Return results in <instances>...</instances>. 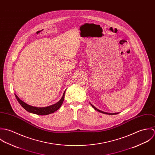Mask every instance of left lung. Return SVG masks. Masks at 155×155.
<instances>
[{
    "instance_id": "obj_1",
    "label": "left lung",
    "mask_w": 155,
    "mask_h": 155,
    "mask_svg": "<svg viewBox=\"0 0 155 155\" xmlns=\"http://www.w3.org/2000/svg\"><path fill=\"white\" fill-rule=\"evenodd\" d=\"M91 105L92 106V107L95 109V110H96L97 111H99V112H100V113H104V114H118V113H107V112H104V111H103L100 110H98V109H97L95 107H94L92 104H91Z\"/></svg>"
}]
</instances>
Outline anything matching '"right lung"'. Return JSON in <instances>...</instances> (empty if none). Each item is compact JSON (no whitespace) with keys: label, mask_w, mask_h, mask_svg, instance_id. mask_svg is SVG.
Returning a JSON list of instances; mask_svg holds the SVG:
<instances>
[{"label":"right lung","mask_w":155,"mask_h":155,"mask_svg":"<svg viewBox=\"0 0 155 155\" xmlns=\"http://www.w3.org/2000/svg\"><path fill=\"white\" fill-rule=\"evenodd\" d=\"M66 91H64L62 98L58 103H57L56 104H54L53 105L46 107H33V106H30V105L26 104L25 103H24V101H22V100H21L16 94H15V97H16L17 101H18V103L20 104V105L25 110H27L30 113H32L36 114L38 115H46V114H49L55 112V111L57 110L61 107V106L62 105V104L63 103L64 99V94H65Z\"/></svg>","instance_id":"obj_1"}]
</instances>
